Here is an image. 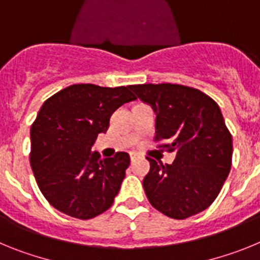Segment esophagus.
I'll use <instances>...</instances> for the list:
<instances>
[{
	"label": "esophagus",
	"instance_id": "esophagus-1",
	"mask_svg": "<svg viewBox=\"0 0 260 260\" xmlns=\"http://www.w3.org/2000/svg\"><path fill=\"white\" fill-rule=\"evenodd\" d=\"M137 158H138L137 153H130V160H132V162H134Z\"/></svg>",
	"mask_w": 260,
	"mask_h": 260
}]
</instances>
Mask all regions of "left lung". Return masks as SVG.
<instances>
[{"instance_id": "left-lung-1", "label": "left lung", "mask_w": 260, "mask_h": 260, "mask_svg": "<svg viewBox=\"0 0 260 260\" xmlns=\"http://www.w3.org/2000/svg\"><path fill=\"white\" fill-rule=\"evenodd\" d=\"M130 89L156 114V141H169L172 164L147 157V198L168 217L183 220L208 208L232 167V135L219 105L199 89L180 84H135Z\"/></svg>"}]
</instances>
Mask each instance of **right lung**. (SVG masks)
I'll return each instance as SVG.
<instances>
[{
    "instance_id": "1",
    "label": "right lung",
    "mask_w": 260,
    "mask_h": 260,
    "mask_svg": "<svg viewBox=\"0 0 260 260\" xmlns=\"http://www.w3.org/2000/svg\"><path fill=\"white\" fill-rule=\"evenodd\" d=\"M127 87L73 84L49 98L31 127V168L39 189L56 210L77 219L100 215L113 204L130 156L102 158L92 152L114 110L135 100Z\"/></svg>"
}]
</instances>
